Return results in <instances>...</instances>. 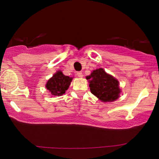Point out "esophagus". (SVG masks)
I'll return each instance as SVG.
<instances>
[{
    "label": "esophagus",
    "mask_w": 159,
    "mask_h": 159,
    "mask_svg": "<svg viewBox=\"0 0 159 159\" xmlns=\"http://www.w3.org/2000/svg\"><path fill=\"white\" fill-rule=\"evenodd\" d=\"M76 75H77L78 77H80V78H82L83 76V73H82L81 71L76 72Z\"/></svg>",
    "instance_id": "esophagus-1"
}]
</instances>
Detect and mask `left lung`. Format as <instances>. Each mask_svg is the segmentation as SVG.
Returning <instances> with one entry per match:
<instances>
[{
    "instance_id": "obj_1",
    "label": "left lung",
    "mask_w": 159,
    "mask_h": 159,
    "mask_svg": "<svg viewBox=\"0 0 159 159\" xmlns=\"http://www.w3.org/2000/svg\"><path fill=\"white\" fill-rule=\"evenodd\" d=\"M89 82L91 92L103 102H113L119 97V83L113 76L107 74L103 68L93 70L86 76Z\"/></svg>"
}]
</instances>
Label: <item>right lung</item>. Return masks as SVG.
Returning a JSON list of instances; mask_svg holds the SVG:
<instances>
[{"label": "right lung", "mask_w": 159, "mask_h": 159, "mask_svg": "<svg viewBox=\"0 0 159 159\" xmlns=\"http://www.w3.org/2000/svg\"><path fill=\"white\" fill-rule=\"evenodd\" d=\"M73 78L65 76L61 70H58L47 82L46 88L52 96H62L67 91Z\"/></svg>", "instance_id": "add662e5"}]
</instances>
